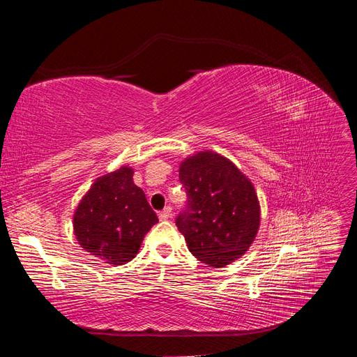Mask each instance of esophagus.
Segmentation results:
<instances>
[{
    "mask_svg": "<svg viewBox=\"0 0 357 357\" xmlns=\"http://www.w3.org/2000/svg\"><path fill=\"white\" fill-rule=\"evenodd\" d=\"M171 214H172V208L171 207H165L164 210L159 213V219L160 220H168L171 218Z\"/></svg>",
    "mask_w": 357,
    "mask_h": 357,
    "instance_id": "obj_1",
    "label": "esophagus"
}]
</instances>
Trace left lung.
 I'll return each mask as SVG.
<instances>
[{"label":"left lung","instance_id":"1","mask_svg":"<svg viewBox=\"0 0 357 357\" xmlns=\"http://www.w3.org/2000/svg\"><path fill=\"white\" fill-rule=\"evenodd\" d=\"M188 202L176 225L198 261L222 268L247 252L261 222L252 181L229 159L201 152L181 162Z\"/></svg>","mask_w":357,"mask_h":357}]
</instances>
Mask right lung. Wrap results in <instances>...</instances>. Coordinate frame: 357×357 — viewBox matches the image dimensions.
<instances>
[{
    "mask_svg": "<svg viewBox=\"0 0 357 357\" xmlns=\"http://www.w3.org/2000/svg\"><path fill=\"white\" fill-rule=\"evenodd\" d=\"M122 167L95 180L74 213V235L86 252L107 264L132 261L144 235L158 223L144 192Z\"/></svg>",
    "mask_w": 357,
    "mask_h": 357,
    "instance_id": "obj_1",
    "label": "right lung"
}]
</instances>
